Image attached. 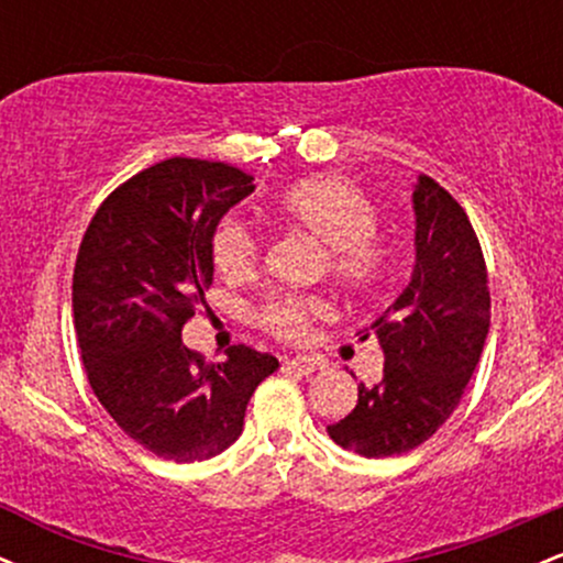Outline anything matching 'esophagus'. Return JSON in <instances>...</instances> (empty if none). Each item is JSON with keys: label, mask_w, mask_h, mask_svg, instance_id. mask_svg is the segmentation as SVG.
I'll use <instances>...</instances> for the list:
<instances>
[{"label": "esophagus", "mask_w": 563, "mask_h": 563, "mask_svg": "<svg viewBox=\"0 0 563 563\" xmlns=\"http://www.w3.org/2000/svg\"><path fill=\"white\" fill-rule=\"evenodd\" d=\"M283 365L288 367V371H296V373H301V376H309V373H314V371H320L322 367V363L320 360H314V357H286L283 360Z\"/></svg>", "instance_id": "1"}]
</instances>
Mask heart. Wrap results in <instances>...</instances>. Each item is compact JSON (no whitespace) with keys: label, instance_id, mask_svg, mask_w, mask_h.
Returning <instances> with one entry per match:
<instances>
[{"label":"heart","instance_id":"1","mask_svg":"<svg viewBox=\"0 0 563 563\" xmlns=\"http://www.w3.org/2000/svg\"><path fill=\"white\" fill-rule=\"evenodd\" d=\"M275 209L290 228L307 232L325 249L328 273L349 290L378 288L391 264V249L378 228V209L365 190L335 174L309 177L290 185L275 200ZM211 260L228 280L254 275L260 264V238L241 219L219 222L211 238ZM325 303L314 296H269L260 309L264 331L277 339L299 341Z\"/></svg>","mask_w":563,"mask_h":563}]
</instances>
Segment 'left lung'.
Segmentation results:
<instances>
[{"label":"left lung","mask_w":563,"mask_h":563,"mask_svg":"<svg viewBox=\"0 0 563 563\" xmlns=\"http://www.w3.org/2000/svg\"><path fill=\"white\" fill-rule=\"evenodd\" d=\"M416 267L363 339L384 349V378L357 386V405L328 426L344 450L389 457L416 450L461 405L489 331L487 264L466 211L421 174L412 190Z\"/></svg>","instance_id":"1"}]
</instances>
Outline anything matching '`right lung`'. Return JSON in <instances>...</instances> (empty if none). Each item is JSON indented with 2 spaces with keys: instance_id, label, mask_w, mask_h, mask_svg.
Masks as SVG:
<instances>
[{
  "instance_id": "right-lung-1",
  "label": "right lung",
  "mask_w": 563,
  "mask_h": 563,
  "mask_svg": "<svg viewBox=\"0 0 563 563\" xmlns=\"http://www.w3.org/2000/svg\"><path fill=\"white\" fill-rule=\"evenodd\" d=\"M222 161L166 158L119 185L95 211L74 267V328L84 371L119 429L145 450L192 463L228 450L273 354L235 344L206 363L185 322L214 280L219 219L254 192Z\"/></svg>"
}]
</instances>
